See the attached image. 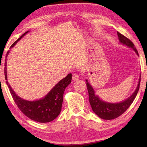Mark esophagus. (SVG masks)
<instances>
[{
    "mask_svg": "<svg viewBox=\"0 0 147 147\" xmlns=\"http://www.w3.org/2000/svg\"><path fill=\"white\" fill-rule=\"evenodd\" d=\"M79 78H80V77H79V75H78V74H74L73 75V76H72V80H73L74 82H76V81L78 80Z\"/></svg>",
    "mask_w": 147,
    "mask_h": 147,
    "instance_id": "34e87169",
    "label": "esophagus"
}]
</instances>
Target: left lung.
Wrapping results in <instances>:
<instances>
[{
  "mask_svg": "<svg viewBox=\"0 0 147 147\" xmlns=\"http://www.w3.org/2000/svg\"><path fill=\"white\" fill-rule=\"evenodd\" d=\"M117 34L120 43L126 45L129 48H132L136 53V54L139 56V53H138V51L134 43L129 39L124 36L123 35L120 34L119 32H117ZM86 81L89 94V99H90V103L93 112L100 118L110 120L118 118L120 115L124 113V112H125V111L129 107L133 101H134L135 97H136L138 91L139 90L140 78L139 79L137 87L134 93L127 99L123 100L121 102H119V103L115 104L109 103V102L102 100L99 96L95 94L94 90H93L92 87L91 86V84L88 83L87 80Z\"/></svg>",
  "mask_w": 147,
  "mask_h": 147,
  "instance_id": "8db88e82",
  "label": "left lung"
}]
</instances>
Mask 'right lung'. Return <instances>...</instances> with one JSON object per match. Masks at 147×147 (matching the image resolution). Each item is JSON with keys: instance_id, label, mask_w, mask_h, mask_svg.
<instances>
[{"instance_id": "1", "label": "right lung", "mask_w": 147, "mask_h": 147, "mask_svg": "<svg viewBox=\"0 0 147 147\" xmlns=\"http://www.w3.org/2000/svg\"><path fill=\"white\" fill-rule=\"evenodd\" d=\"M28 32L29 31H27L22 35L16 42L12 44L10 48L14 47L16 43ZM9 52L10 51H8L7 53L4 68V74L6 80H7V58ZM71 80L72 74H69L57 83L45 97L35 101H28L21 99L15 94L7 81L6 83L15 104L26 117L39 123H48L54 120L59 115L63 102L64 91L66 87L70 84Z\"/></svg>"}]
</instances>
